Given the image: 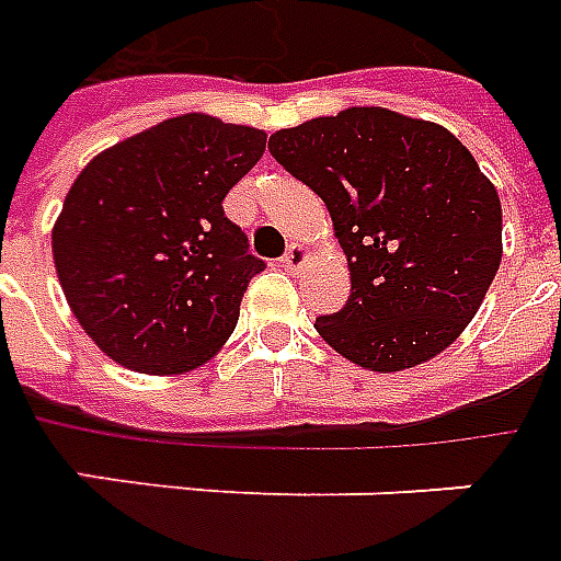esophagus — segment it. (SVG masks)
<instances>
[{"instance_id": "34e87169", "label": "esophagus", "mask_w": 561, "mask_h": 561, "mask_svg": "<svg viewBox=\"0 0 561 561\" xmlns=\"http://www.w3.org/2000/svg\"><path fill=\"white\" fill-rule=\"evenodd\" d=\"M280 263H284L286 272H296L298 275V272H301V268L310 263V251H307L305 245H289V251H286Z\"/></svg>"}]
</instances>
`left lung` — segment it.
I'll list each match as a JSON object with an SVG mask.
<instances>
[{
  "label": "left lung",
  "instance_id": "obj_1",
  "mask_svg": "<svg viewBox=\"0 0 561 561\" xmlns=\"http://www.w3.org/2000/svg\"><path fill=\"white\" fill-rule=\"evenodd\" d=\"M268 150L322 197L352 296L316 331L373 373L432 360L473 319L503 260L494 183L449 129L352 105L277 129Z\"/></svg>",
  "mask_w": 561,
  "mask_h": 561
}]
</instances>
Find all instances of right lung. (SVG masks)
Segmentation results:
<instances>
[{
    "label": "right lung",
    "mask_w": 561,
    "mask_h": 561,
    "mask_svg": "<svg viewBox=\"0 0 561 561\" xmlns=\"http://www.w3.org/2000/svg\"><path fill=\"white\" fill-rule=\"evenodd\" d=\"M265 153V133L168 117L94 156L53 227V256L79 325L147 376L206 364L233 334L263 260L221 201Z\"/></svg>",
    "instance_id": "right-lung-1"
}]
</instances>
